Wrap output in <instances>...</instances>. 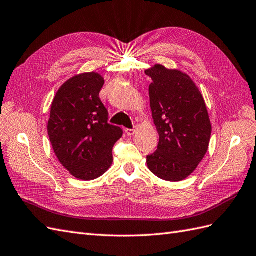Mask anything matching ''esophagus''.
Instances as JSON below:
<instances>
[{
    "mask_svg": "<svg viewBox=\"0 0 256 256\" xmlns=\"http://www.w3.org/2000/svg\"><path fill=\"white\" fill-rule=\"evenodd\" d=\"M135 128H126V133L128 135V136H132V135H134L135 134Z\"/></svg>",
    "mask_w": 256,
    "mask_h": 256,
    "instance_id": "1",
    "label": "esophagus"
}]
</instances>
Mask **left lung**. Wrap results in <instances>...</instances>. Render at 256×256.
I'll use <instances>...</instances> for the list:
<instances>
[{
	"instance_id": "obj_1",
	"label": "left lung",
	"mask_w": 256,
	"mask_h": 256,
	"mask_svg": "<svg viewBox=\"0 0 256 256\" xmlns=\"http://www.w3.org/2000/svg\"><path fill=\"white\" fill-rule=\"evenodd\" d=\"M145 74L150 108L159 133L158 149L147 156L148 168L159 178L180 182L188 178L206 156L212 126L203 96L190 76L156 64Z\"/></svg>"
}]
</instances>
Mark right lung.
<instances>
[{"label": "right lung", "mask_w": 256, "mask_h": 256, "mask_svg": "<svg viewBox=\"0 0 256 256\" xmlns=\"http://www.w3.org/2000/svg\"><path fill=\"white\" fill-rule=\"evenodd\" d=\"M104 78L96 72L72 76L52 102L48 132L57 159L76 178H100L112 164V148L123 130L108 123L100 98Z\"/></svg>", "instance_id": "1"}]
</instances>
